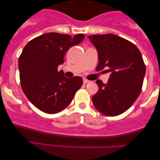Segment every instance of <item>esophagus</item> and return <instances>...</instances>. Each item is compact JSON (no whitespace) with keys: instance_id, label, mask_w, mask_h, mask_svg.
I'll list each match as a JSON object with an SVG mask.
<instances>
[{"instance_id":"esophagus-1","label":"esophagus","mask_w":160,"mask_h":160,"mask_svg":"<svg viewBox=\"0 0 160 160\" xmlns=\"http://www.w3.org/2000/svg\"><path fill=\"white\" fill-rule=\"evenodd\" d=\"M91 82L90 80H87V79H83V83H84V84H87V83H89V82Z\"/></svg>"}]
</instances>
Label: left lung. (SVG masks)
I'll use <instances>...</instances> for the list:
<instances>
[{
  "mask_svg": "<svg viewBox=\"0 0 160 160\" xmlns=\"http://www.w3.org/2000/svg\"><path fill=\"white\" fill-rule=\"evenodd\" d=\"M98 53L96 71L108 68L107 84L98 80V92L93 95L94 106L109 117L120 115L132 105L142 89L146 71L138 47L132 42L113 34L88 36Z\"/></svg>",
  "mask_w": 160,
  "mask_h": 160,
  "instance_id": "obj_1",
  "label": "left lung"
}]
</instances>
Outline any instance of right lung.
<instances>
[{"mask_svg": "<svg viewBox=\"0 0 160 160\" xmlns=\"http://www.w3.org/2000/svg\"><path fill=\"white\" fill-rule=\"evenodd\" d=\"M84 37L47 33L24 47L19 58L20 83L28 99L40 111L58 113L68 106L81 87L82 78H65L63 71H58V66L65 62L66 52Z\"/></svg>", "mask_w": 160, "mask_h": 160, "instance_id": "1", "label": "right lung"}]
</instances>
